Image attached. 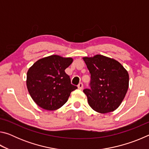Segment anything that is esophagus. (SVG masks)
Masks as SVG:
<instances>
[{
	"label": "esophagus",
	"mask_w": 149,
	"mask_h": 149,
	"mask_svg": "<svg viewBox=\"0 0 149 149\" xmlns=\"http://www.w3.org/2000/svg\"><path fill=\"white\" fill-rule=\"evenodd\" d=\"M77 87H78V89H83V88H84V85H83L82 83H80V84H79V85H77Z\"/></svg>",
	"instance_id": "esophagus-1"
}]
</instances>
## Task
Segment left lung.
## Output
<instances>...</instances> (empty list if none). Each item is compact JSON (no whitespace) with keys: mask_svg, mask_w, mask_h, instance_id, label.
Here are the masks:
<instances>
[{"mask_svg":"<svg viewBox=\"0 0 149 149\" xmlns=\"http://www.w3.org/2000/svg\"><path fill=\"white\" fill-rule=\"evenodd\" d=\"M91 73V88L84 89L93 110L100 114L113 112L120 107L129 87V74L111 58L97 54L83 57Z\"/></svg>","mask_w":149,"mask_h":149,"instance_id":"1","label":"left lung"}]
</instances>
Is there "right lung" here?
Listing matches in <instances>:
<instances>
[{
    "instance_id": "obj_1",
    "label": "right lung",
    "mask_w": 149,
    "mask_h": 149,
    "mask_svg": "<svg viewBox=\"0 0 149 149\" xmlns=\"http://www.w3.org/2000/svg\"><path fill=\"white\" fill-rule=\"evenodd\" d=\"M73 60L71 57L51 55L38 60L29 68L27 88L39 107L47 110L58 109L67 102L71 92L77 89L65 72Z\"/></svg>"
}]
</instances>
